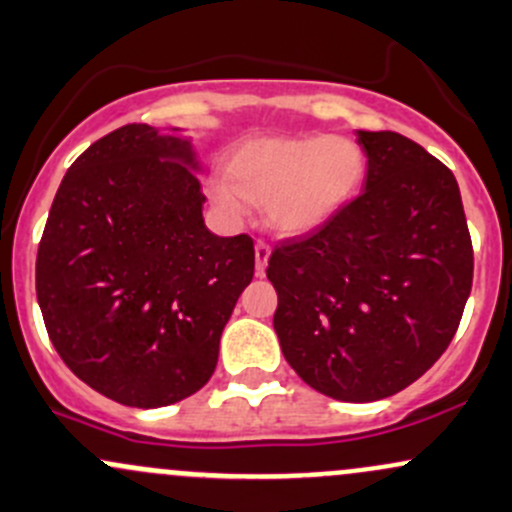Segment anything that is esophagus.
<instances>
[{"instance_id": "1", "label": "esophagus", "mask_w": 512, "mask_h": 512, "mask_svg": "<svg viewBox=\"0 0 512 512\" xmlns=\"http://www.w3.org/2000/svg\"><path fill=\"white\" fill-rule=\"evenodd\" d=\"M269 252H272V250H269V245L265 243V240H257V245H255V269H257V274H265Z\"/></svg>"}]
</instances>
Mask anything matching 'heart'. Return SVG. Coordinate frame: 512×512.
<instances>
[{"mask_svg":"<svg viewBox=\"0 0 512 512\" xmlns=\"http://www.w3.org/2000/svg\"><path fill=\"white\" fill-rule=\"evenodd\" d=\"M367 177V155L345 136H262L240 143L211 196L230 216L262 204L282 235L316 230L345 209Z\"/></svg>","mask_w":512,"mask_h":512,"instance_id":"heart-1","label":"heart"}]
</instances>
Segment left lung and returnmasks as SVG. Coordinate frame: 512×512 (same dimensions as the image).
I'll return each instance as SVG.
<instances>
[{
    "instance_id": "obj_1",
    "label": "left lung",
    "mask_w": 512,
    "mask_h": 512,
    "mask_svg": "<svg viewBox=\"0 0 512 512\" xmlns=\"http://www.w3.org/2000/svg\"><path fill=\"white\" fill-rule=\"evenodd\" d=\"M364 192L296 243L274 247V330L296 374L367 403L420 379L462 320L474 250L457 179L393 131H359Z\"/></svg>"
}]
</instances>
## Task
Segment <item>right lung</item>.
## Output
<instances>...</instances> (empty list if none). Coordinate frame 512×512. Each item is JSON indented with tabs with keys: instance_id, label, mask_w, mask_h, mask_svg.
Returning <instances> with one entry per match:
<instances>
[{
	"instance_id": "1",
	"label": "right lung",
	"mask_w": 512,
	"mask_h": 512,
	"mask_svg": "<svg viewBox=\"0 0 512 512\" xmlns=\"http://www.w3.org/2000/svg\"><path fill=\"white\" fill-rule=\"evenodd\" d=\"M192 143L128 123L72 162L36 257L50 342L111 401L160 408L211 379L255 274L250 235L204 226Z\"/></svg>"
}]
</instances>
